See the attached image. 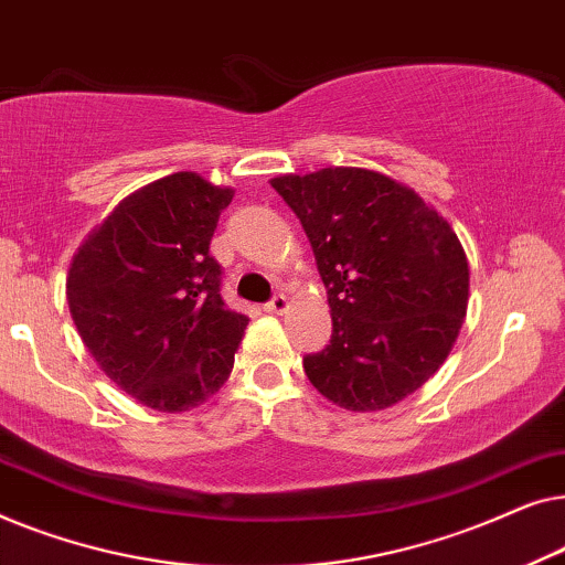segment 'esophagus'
Segmentation results:
<instances>
[{
    "mask_svg": "<svg viewBox=\"0 0 565 565\" xmlns=\"http://www.w3.org/2000/svg\"><path fill=\"white\" fill-rule=\"evenodd\" d=\"M290 308V303H288V296H282V292H277V296L269 300V303L265 306V311L267 313H277V316H282L285 311H288Z\"/></svg>",
    "mask_w": 565,
    "mask_h": 565,
    "instance_id": "1",
    "label": "esophagus"
}]
</instances>
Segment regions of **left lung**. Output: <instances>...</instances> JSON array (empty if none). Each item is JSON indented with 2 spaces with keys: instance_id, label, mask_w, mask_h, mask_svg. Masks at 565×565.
Returning a JSON list of instances; mask_svg holds the SVG:
<instances>
[{
  "instance_id": "left-lung-1",
  "label": "left lung",
  "mask_w": 565,
  "mask_h": 565,
  "mask_svg": "<svg viewBox=\"0 0 565 565\" xmlns=\"http://www.w3.org/2000/svg\"><path fill=\"white\" fill-rule=\"evenodd\" d=\"M327 288L334 334L308 381L347 412H381L422 388L466 321L470 267L450 223L412 188L362 167L280 174Z\"/></svg>"
}]
</instances>
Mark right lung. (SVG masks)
Here are the masks:
<instances>
[{"label": "right lung", "mask_w": 565, "mask_h": 565, "mask_svg": "<svg viewBox=\"0 0 565 565\" xmlns=\"http://www.w3.org/2000/svg\"><path fill=\"white\" fill-rule=\"evenodd\" d=\"M234 200L198 172L122 198L76 249L66 300L99 370L157 412H190L221 391L249 319L221 298L211 249Z\"/></svg>", "instance_id": "right-lung-1"}]
</instances>
